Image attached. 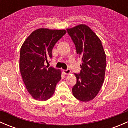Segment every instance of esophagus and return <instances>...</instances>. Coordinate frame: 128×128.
Returning <instances> with one entry per match:
<instances>
[{
    "label": "esophagus",
    "instance_id": "34e87169",
    "mask_svg": "<svg viewBox=\"0 0 128 128\" xmlns=\"http://www.w3.org/2000/svg\"><path fill=\"white\" fill-rule=\"evenodd\" d=\"M63 72L64 73V74L69 75V74H71V70H70V69H67V70H63Z\"/></svg>",
    "mask_w": 128,
    "mask_h": 128
}]
</instances>
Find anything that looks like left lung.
Listing matches in <instances>:
<instances>
[{"label":"left lung","mask_w":128,"mask_h":128,"mask_svg":"<svg viewBox=\"0 0 128 128\" xmlns=\"http://www.w3.org/2000/svg\"><path fill=\"white\" fill-rule=\"evenodd\" d=\"M82 59L81 70L72 88L76 98L87 102L95 98L104 82L106 58L101 40L92 30L81 24L67 29Z\"/></svg>","instance_id":"obj_1"}]
</instances>
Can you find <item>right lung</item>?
<instances>
[{
    "mask_svg": "<svg viewBox=\"0 0 128 128\" xmlns=\"http://www.w3.org/2000/svg\"><path fill=\"white\" fill-rule=\"evenodd\" d=\"M66 33L65 30L40 28L32 32L22 46L20 72L26 88L36 100L46 101L52 97L61 79V70L44 63L52 58L54 46Z\"/></svg>",
    "mask_w": 128,
    "mask_h": 128,
    "instance_id": "add662e5",
    "label": "right lung"
}]
</instances>
